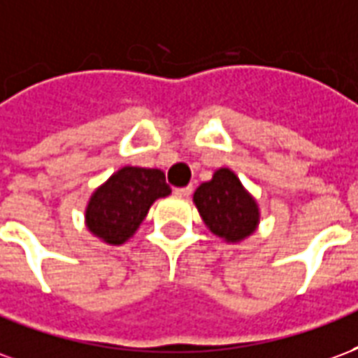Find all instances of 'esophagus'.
Listing matches in <instances>:
<instances>
[{
    "label": "esophagus",
    "mask_w": 358,
    "mask_h": 358,
    "mask_svg": "<svg viewBox=\"0 0 358 358\" xmlns=\"http://www.w3.org/2000/svg\"><path fill=\"white\" fill-rule=\"evenodd\" d=\"M173 192H176V196L187 198V196H190V192H192V187L189 185V187H182V189H176Z\"/></svg>",
    "instance_id": "esophagus-1"
}]
</instances>
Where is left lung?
Instances as JSON below:
<instances>
[{"instance_id":"obj_1","label":"left lung","mask_w":358,"mask_h":358,"mask_svg":"<svg viewBox=\"0 0 358 358\" xmlns=\"http://www.w3.org/2000/svg\"><path fill=\"white\" fill-rule=\"evenodd\" d=\"M192 202L211 233L225 242H242L259 225V206L233 169L219 168L202 182Z\"/></svg>"}]
</instances>
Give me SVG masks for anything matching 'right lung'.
Returning a JSON list of instances; mask_svg holds the SVG:
<instances>
[{
  "label": "right lung",
  "mask_w": 358,
  "mask_h": 358,
  "mask_svg": "<svg viewBox=\"0 0 358 358\" xmlns=\"http://www.w3.org/2000/svg\"><path fill=\"white\" fill-rule=\"evenodd\" d=\"M171 194L160 169L125 166L95 189L85 208V227L110 246L131 238L158 198Z\"/></svg>",
  "instance_id": "right-lung-1"
}]
</instances>
